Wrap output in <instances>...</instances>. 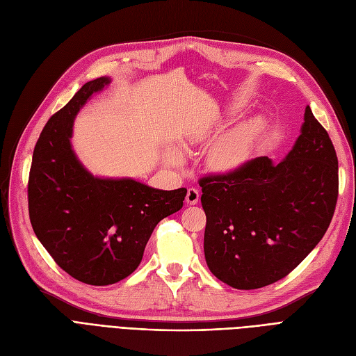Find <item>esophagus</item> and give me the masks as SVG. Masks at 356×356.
Wrapping results in <instances>:
<instances>
[{
    "mask_svg": "<svg viewBox=\"0 0 356 356\" xmlns=\"http://www.w3.org/2000/svg\"><path fill=\"white\" fill-rule=\"evenodd\" d=\"M199 200H200V193H199V190L194 188V187H190V188L187 190L186 202H187L188 204H197Z\"/></svg>",
    "mask_w": 356,
    "mask_h": 356,
    "instance_id": "esophagus-1",
    "label": "esophagus"
}]
</instances>
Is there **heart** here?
<instances>
[{"label":"heart","mask_w":356,"mask_h":356,"mask_svg":"<svg viewBox=\"0 0 356 356\" xmlns=\"http://www.w3.org/2000/svg\"><path fill=\"white\" fill-rule=\"evenodd\" d=\"M262 128V120L254 119L243 122V124L224 134L218 141H215L209 153H207V166L218 170V172H227V170L241 166L250 156L257 138L261 136ZM218 129L219 125L216 122H202V124L194 125L187 131L186 137H184V144L187 147L203 144L215 137ZM169 162L179 165L182 162V157L178 153H172L169 156Z\"/></svg>","instance_id":"1"}]
</instances>
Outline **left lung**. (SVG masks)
I'll return each instance as SVG.
<instances>
[{
    "instance_id": "8db88e82",
    "label": "left lung",
    "mask_w": 356,
    "mask_h": 356,
    "mask_svg": "<svg viewBox=\"0 0 356 356\" xmlns=\"http://www.w3.org/2000/svg\"><path fill=\"white\" fill-rule=\"evenodd\" d=\"M199 186L211 273L234 289H261L289 275L324 237L339 195L337 154L308 106L284 161L254 157Z\"/></svg>"
}]
</instances>
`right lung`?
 <instances>
[{
	"label": "right lung",
	"mask_w": 356,
	"mask_h": 356,
	"mask_svg": "<svg viewBox=\"0 0 356 356\" xmlns=\"http://www.w3.org/2000/svg\"><path fill=\"white\" fill-rule=\"evenodd\" d=\"M110 81L97 78L45 124L28 181L36 237L70 277L108 286L138 268L154 227L182 207L187 190H156L134 179L92 177L72 150L73 119Z\"/></svg>",
	"instance_id": "1"
}]
</instances>
